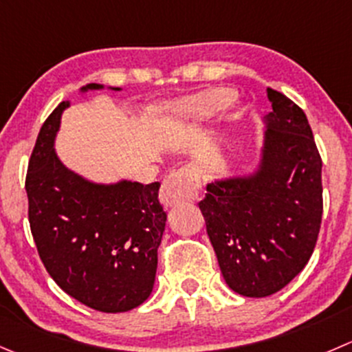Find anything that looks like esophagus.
I'll list each match as a JSON object with an SVG mask.
<instances>
[{
  "label": "esophagus",
  "instance_id": "1",
  "mask_svg": "<svg viewBox=\"0 0 352 352\" xmlns=\"http://www.w3.org/2000/svg\"><path fill=\"white\" fill-rule=\"evenodd\" d=\"M199 190V175L192 168H180L163 180L160 189V201L163 206H177L180 203L194 201Z\"/></svg>",
  "mask_w": 352,
  "mask_h": 352
}]
</instances>
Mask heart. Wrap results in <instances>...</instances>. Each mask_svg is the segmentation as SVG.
Wrapping results in <instances>:
<instances>
[{
	"mask_svg": "<svg viewBox=\"0 0 352 352\" xmlns=\"http://www.w3.org/2000/svg\"><path fill=\"white\" fill-rule=\"evenodd\" d=\"M232 100V93L228 89H208L196 96L186 98L177 103L170 104L162 115V120L168 127L180 129L187 125L201 124L206 118L223 110Z\"/></svg>",
	"mask_w": 352,
	"mask_h": 352,
	"instance_id": "obj_1",
	"label": "heart"
}]
</instances>
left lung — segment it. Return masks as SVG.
I'll return each mask as SVG.
<instances>
[{
	"mask_svg": "<svg viewBox=\"0 0 352 352\" xmlns=\"http://www.w3.org/2000/svg\"><path fill=\"white\" fill-rule=\"evenodd\" d=\"M259 172L208 184L199 210L228 287L245 298L284 289L309 261L323 213L322 156L305 111L268 89Z\"/></svg>",
	"mask_w": 352,
	"mask_h": 352,
	"instance_id": "obj_1",
	"label": "left lung"
}]
</instances>
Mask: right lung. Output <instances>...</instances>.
I'll return each mask as SVG.
<instances>
[{
	"label": "right lung",
	"instance_id": "add662e5",
	"mask_svg": "<svg viewBox=\"0 0 352 352\" xmlns=\"http://www.w3.org/2000/svg\"><path fill=\"white\" fill-rule=\"evenodd\" d=\"M67 107L63 101L46 118L30 155V232L58 287L98 311H129L142 305L155 285L166 221L160 182L96 186L65 168L53 141Z\"/></svg>",
	"mask_w": 352,
	"mask_h": 352
}]
</instances>
